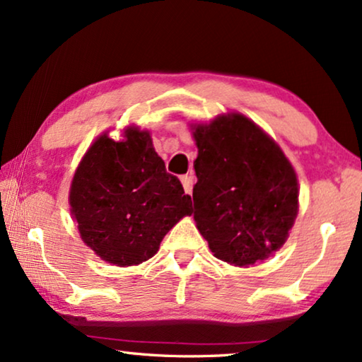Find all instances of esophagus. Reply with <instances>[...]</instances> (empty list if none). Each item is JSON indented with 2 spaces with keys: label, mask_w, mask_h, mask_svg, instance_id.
Instances as JSON below:
<instances>
[{
  "label": "esophagus",
  "mask_w": 362,
  "mask_h": 362,
  "mask_svg": "<svg viewBox=\"0 0 362 362\" xmlns=\"http://www.w3.org/2000/svg\"><path fill=\"white\" fill-rule=\"evenodd\" d=\"M181 182H182V187H185V191L187 192V194H191L192 185H194V175H192V173H189V175L181 176Z\"/></svg>",
  "instance_id": "1"
}]
</instances>
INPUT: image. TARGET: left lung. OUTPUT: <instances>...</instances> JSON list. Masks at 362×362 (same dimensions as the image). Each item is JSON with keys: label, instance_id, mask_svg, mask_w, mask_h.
Listing matches in <instances>:
<instances>
[{"label": "left lung", "instance_id": "8db88e82", "mask_svg": "<svg viewBox=\"0 0 362 362\" xmlns=\"http://www.w3.org/2000/svg\"><path fill=\"white\" fill-rule=\"evenodd\" d=\"M194 221L217 259L249 267L285 244L298 214V180L280 146L240 113L192 127Z\"/></svg>", "mask_w": 362, "mask_h": 362}]
</instances>
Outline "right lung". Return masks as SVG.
I'll return each mask as SVG.
<instances>
[{
	"instance_id": "add662e5",
	"label": "right lung",
	"mask_w": 362,
	"mask_h": 362,
	"mask_svg": "<svg viewBox=\"0 0 362 362\" xmlns=\"http://www.w3.org/2000/svg\"><path fill=\"white\" fill-rule=\"evenodd\" d=\"M69 204L82 240L118 267L151 259L185 216L191 196L153 148L150 132L127 128L122 141L103 133L74 175Z\"/></svg>"
}]
</instances>
